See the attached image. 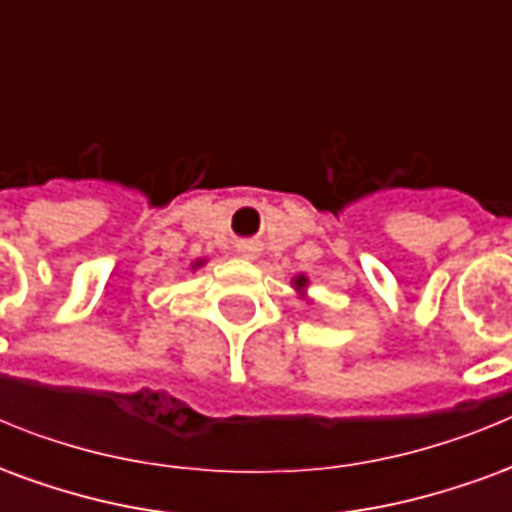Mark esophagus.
<instances>
[{
	"label": "esophagus",
	"instance_id": "34e87169",
	"mask_svg": "<svg viewBox=\"0 0 512 512\" xmlns=\"http://www.w3.org/2000/svg\"><path fill=\"white\" fill-rule=\"evenodd\" d=\"M244 252H246V249H244Z\"/></svg>",
	"mask_w": 512,
	"mask_h": 512
}]
</instances>
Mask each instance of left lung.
I'll use <instances>...</instances> for the list:
<instances>
[{
    "label": "left lung",
    "instance_id": "left-lung-1",
    "mask_svg": "<svg viewBox=\"0 0 512 512\" xmlns=\"http://www.w3.org/2000/svg\"><path fill=\"white\" fill-rule=\"evenodd\" d=\"M304 282H307V279H304V277H299V279H296V285H299V288H301V285H304Z\"/></svg>",
    "mask_w": 512,
    "mask_h": 512
}]
</instances>
